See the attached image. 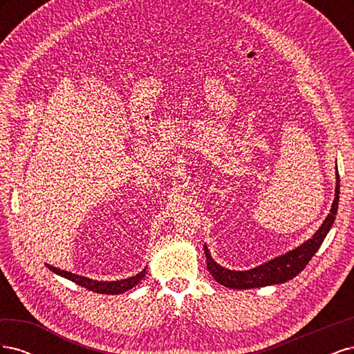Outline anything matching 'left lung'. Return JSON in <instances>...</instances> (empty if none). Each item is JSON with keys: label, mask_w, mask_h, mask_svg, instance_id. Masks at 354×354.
<instances>
[{"label": "left lung", "mask_w": 354, "mask_h": 354, "mask_svg": "<svg viewBox=\"0 0 354 354\" xmlns=\"http://www.w3.org/2000/svg\"><path fill=\"white\" fill-rule=\"evenodd\" d=\"M338 201H339V176L337 169V187H335V199L332 202L330 212L325 218L322 226L313 234L312 239H308L303 245H299L298 248L286 252L285 255L277 257L270 261H267L255 269L245 270V272H234L224 269L220 264H217L211 259V254L208 248L203 245V250H205L207 257V267L209 273L212 274L214 279H216L220 285H224L227 288L233 289H251V288H260L267 285H274V283H283L286 281H291L294 277L301 273L308 261L312 260V257L316 254V251L320 248L324 239L329 229L334 224L337 209H338Z\"/></svg>", "instance_id": "left-lung-1"}]
</instances>
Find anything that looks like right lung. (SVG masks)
<instances>
[{
  "mask_svg": "<svg viewBox=\"0 0 354 354\" xmlns=\"http://www.w3.org/2000/svg\"><path fill=\"white\" fill-rule=\"evenodd\" d=\"M48 269L51 272H55L56 274H60L62 277H66V279L75 282L80 286H84L90 289V291L93 292H99V294H109V295H115V294H122L125 291H128V289H131L133 286H136L138 282H140L143 277H145V273H146V269L142 270L140 273H137L136 276H131L128 277V279H122V281H112V282H102V281H93V279H88V277H84V276H80V274H73L71 272H65V270H60V269H56V267H53L50 264H47Z\"/></svg>",
  "mask_w": 354,
  "mask_h": 354,
  "instance_id": "right-lung-1",
  "label": "right lung"
}]
</instances>
